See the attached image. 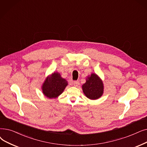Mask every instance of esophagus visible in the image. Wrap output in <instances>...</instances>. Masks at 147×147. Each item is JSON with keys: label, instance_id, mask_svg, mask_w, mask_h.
Segmentation results:
<instances>
[{"label": "esophagus", "instance_id": "34e87169", "mask_svg": "<svg viewBox=\"0 0 147 147\" xmlns=\"http://www.w3.org/2000/svg\"><path fill=\"white\" fill-rule=\"evenodd\" d=\"M73 84L74 86H78L79 85V81H74L73 82Z\"/></svg>", "mask_w": 147, "mask_h": 147}]
</instances>
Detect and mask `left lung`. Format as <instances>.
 Here are the masks:
<instances>
[{
	"label": "left lung",
	"mask_w": 147,
	"mask_h": 147,
	"mask_svg": "<svg viewBox=\"0 0 147 147\" xmlns=\"http://www.w3.org/2000/svg\"><path fill=\"white\" fill-rule=\"evenodd\" d=\"M83 92L86 97L91 100H97L103 94L104 86L103 82L95 73L87 77L86 83L82 85Z\"/></svg>",
	"instance_id": "1"
}]
</instances>
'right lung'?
<instances>
[{
    "mask_svg": "<svg viewBox=\"0 0 147 147\" xmlns=\"http://www.w3.org/2000/svg\"><path fill=\"white\" fill-rule=\"evenodd\" d=\"M67 85V81L62 78L59 73L55 72L46 79L41 88L46 97L56 98L63 92Z\"/></svg>",
    "mask_w": 147,
    "mask_h": 147,
    "instance_id": "obj_1",
    "label": "right lung"
}]
</instances>
